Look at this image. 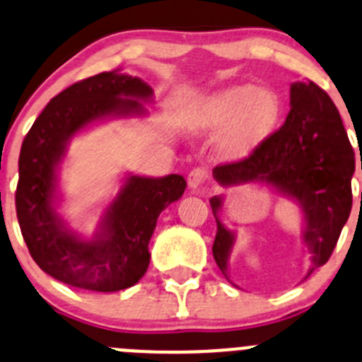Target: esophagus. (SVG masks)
I'll use <instances>...</instances> for the list:
<instances>
[{
  "mask_svg": "<svg viewBox=\"0 0 362 362\" xmlns=\"http://www.w3.org/2000/svg\"><path fill=\"white\" fill-rule=\"evenodd\" d=\"M206 178H209V173H206L203 168H194V170L189 173L187 184L191 189H202L205 185Z\"/></svg>",
  "mask_w": 362,
  "mask_h": 362,
  "instance_id": "34e87169",
  "label": "esophagus"
}]
</instances>
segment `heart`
Returning a JSON list of instances; mask_svg holds the SVG:
<instances>
[{"label": "heart", "instance_id": "heart-1", "mask_svg": "<svg viewBox=\"0 0 362 362\" xmlns=\"http://www.w3.org/2000/svg\"><path fill=\"white\" fill-rule=\"evenodd\" d=\"M281 117V100L269 88L240 84L214 93L196 107L194 127L221 136V152L240 159L265 141Z\"/></svg>", "mask_w": 362, "mask_h": 362}]
</instances>
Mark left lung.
Segmentation results:
<instances>
[{
	"label": "left lung",
	"instance_id": "1",
	"mask_svg": "<svg viewBox=\"0 0 362 362\" xmlns=\"http://www.w3.org/2000/svg\"><path fill=\"white\" fill-rule=\"evenodd\" d=\"M285 124L259 143L251 156L214 168V178L224 187L263 182L296 199L303 210V240L311 256L308 276L331 258L339 233L352 210L354 148L341 117L320 86L293 83ZM217 223L212 252L228 278V258L235 233L223 226L217 212L223 198H210ZM306 276V278H308Z\"/></svg>",
	"mask_w": 362,
	"mask_h": 362
}]
</instances>
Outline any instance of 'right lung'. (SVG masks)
I'll use <instances>...</instances> for the list:
<instances>
[{
	"label": "right lung",
	"instance_id": "right-lung-1",
	"mask_svg": "<svg viewBox=\"0 0 362 362\" xmlns=\"http://www.w3.org/2000/svg\"><path fill=\"white\" fill-rule=\"evenodd\" d=\"M152 95L139 77L118 70L97 74L51 99L24 138L16 191L21 233L37 265L65 285L92 292L136 285L148 269L157 217L184 194L187 184L180 175H131L90 240L69 230L56 212V170L70 138L93 122L143 115L139 100L148 103Z\"/></svg>",
	"mask_w": 362,
	"mask_h": 362
}]
</instances>
